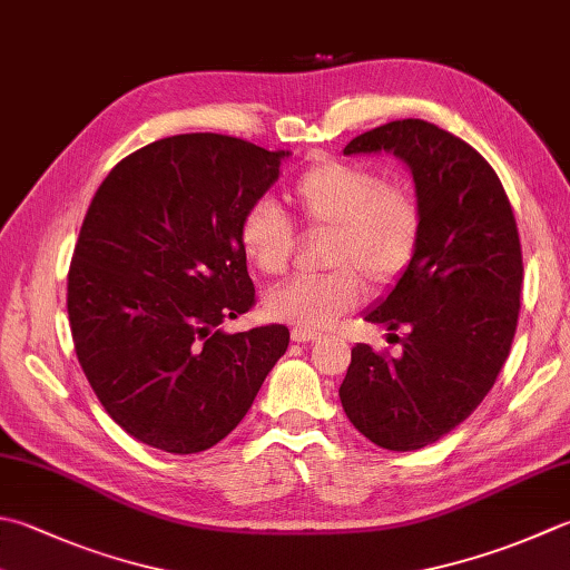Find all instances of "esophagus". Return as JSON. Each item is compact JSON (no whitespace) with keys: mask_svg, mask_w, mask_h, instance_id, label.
<instances>
[{"mask_svg":"<svg viewBox=\"0 0 570 570\" xmlns=\"http://www.w3.org/2000/svg\"><path fill=\"white\" fill-rule=\"evenodd\" d=\"M318 338H321V333H316V331H301V328L292 331V341L294 343H314Z\"/></svg>","mask_w":570,"mask_h":570,"instance_id":"esophagus-1","label":"esophagus"}]
</instances>
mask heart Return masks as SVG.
<instances>
[{
  "instance_id": "heart-1",
  "label": "heart",
  "mask_w": 570,
  "mask_h": 570,
  "mask_svg": "<svg viewBox=\"0 0 570 570\" xmlns=\"http://www.w3.org/2000/svg\"><path fill=\"white\" fill-rule=\"evenodd\" d=\"M292 205L308 229H328L323 264L328 274L292 278L264 298L266 316L301 331L331 328L361 304L365 282H397L415 259L422 212L405 187L387 185L381 173L355 163H318L292 187ZM237 242L252 269L264 276L286 272L294 227L272 199H256L242 212Z\"/></svg>"
}]
</instances>
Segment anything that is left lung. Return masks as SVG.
I'll list each match as a JSON object with an SVG mask.
<instances>
[{"instance_id":"8db88e82","label":"left lung","mask_w":570,"mask_h":570,"mask_svg":"<svg viewBox=\"0 0 570 570\" xmlns=\"http://www.w3.org/2000/svg\"><path fill=\"white\" fill-rule=\"evenodd\" d=\"M371 153L410 167L422 234L407 272L363 311L367 323L407 331L403 355L385 358L358 343L338 395L373 444L412 452L454 430L492 390L517 333L521 244L492 165L452 132L405 118L343 148Z\"/></svg>"}]
</instances>
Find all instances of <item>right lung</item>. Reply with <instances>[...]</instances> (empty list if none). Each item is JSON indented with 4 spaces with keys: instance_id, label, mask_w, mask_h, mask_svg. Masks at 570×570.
<instances>
[{
    "instance_id": "add662e5",
    "label": "right lung",
    "mask_w": 570,
    "mask_h": 570,
    "mask_svg": "<svg viewBox=\"0 0 570 570\" xmlns=\"http://www.w3.org/2000/svg\"><path fill=\"white\" fill-rule=\"evenodd\" d=\"M288 155L185 132L130 153L94 195L66 306L88 383L138 442L170 454L215 448L286 353V326L222 323L254 304L237 225Z\"/></svg>"
}]
</instances>
